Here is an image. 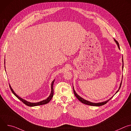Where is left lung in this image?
<instances>
[{
    "label": "left lung",
    "instance_id": "obj_1",
    "mask_svg": "<svg viewBox=\"0 0 131 131\" xmlns=\"http://www.w3.org/2000/svg\"><path fill=\"white\" fill-rule=\"evenodd\" d=\"M115 41H116V43L117 44V45H118V48L120 49V47H119V43H118V42L117 41V40H116L115 39ZM122 62H123V60H122ZM121 84H122V82L121 83V84H120V87H119V90L117 91V92L116 93H117L118 91H119V90H120V88H121ZM73 93H74V95L76 96V97L77 98V99L79 101H80L82 103H83V104H86V105H91V106H102V105H105V104H106L110 100H111V98L113 97H112L111 99H110L109 100H108V101H105V102H102V103H92V102H89V101H86V100H84L83 99H82V97H81L80 96H79L77 93H76V92H75V91H74V89H73Z\"/></svg>",
    "mask_w": 131,
    "mask_h": 131
}]
</instances>
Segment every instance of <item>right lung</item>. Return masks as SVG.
Segmentation results:
<instances>
[{
    "mask_svg": "<svg viewBox=\"0 0 131 131\" xmlns=\"http://www.w3.org/2000/svg\"><path fill=\"white\" fill-rule=\"evenodd\" d=\"M54 80L52 82V83H51V94L50 95V96L45 100H43L42 101H41L40 102H38V103H30V102H27L26 101L21 99V97H20L18 96H17L15 93H14V92L13 91V90H12V89L11 88V86L10 85V88L12 91V92L13 93V94L18 99H19L20 101H21L24 104H25L26 105L28 106H30V107H32V106H39V105H45V104H48L50 101L52 99L53 96V94H54V91H53V83H54Z\"/></svg>",
    "mask_w": 131,
    "mask_h": 131,
    "instance_id": "obj_1",
    "label": "right lung"
}]
</instances>
